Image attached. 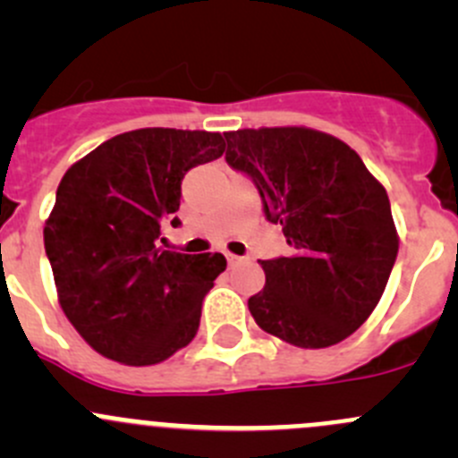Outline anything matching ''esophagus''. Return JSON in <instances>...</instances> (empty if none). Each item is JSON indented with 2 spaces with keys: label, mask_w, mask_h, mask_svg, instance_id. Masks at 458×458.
<instances>
[{
  "label": "esophagus",
  "mask_w": 458,
  "mask_h": 458,
  "mask_svg": "<svg viewBox=\"0 0 458 458\" xmlns=\"http://www.w3.org/2000/svg\"><path fill=\"white\" fill-rule=\"evenodd\" d=\"M225 259H228V263H230V266H234V263H239V261H242V257H237V255H230V252H228V255H225Z\"/></svg>",
  "instance_id": "obj_1"
}]
</instances>
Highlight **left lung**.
Masks as SVG:
<instances>
[{
  "mask_svg": "<svg viewBox=\"0 0 458 458\" xmlns=\"http://www.w3.org/2000/svg\"><path fill=\"white\" fill-rule=\"evenodd\" d=\"M225 141L228 165L252 179L293 248L261 261L266 285L248 299L257 326L299 348L339 344L370 317L394 267L386 188L348 143L310 128H248Z\"/></svg>",
  "mask_w": 458,
  "mask_h": 458,
  "instance_id": "1",
  "label": "left lung"
}]
</instances>
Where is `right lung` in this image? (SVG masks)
<instances>
[{
  "label": "right lung",
  "mask_w": 458,
  "mask_h": 458,
  "mask_svg": "<svg viewBox=\"0 0 458 458\" xmlns=\"http://www.w3.org/2000/svg\"><path fill=\"white\" fill-rule=\"evenodd\" d=\"M224 150L219 132L141 128L64 174L44 228L46 257L62 310L104 357L152 366L195 339L225 257L161 248V224H182V179Z\"/></svg>",
  "instance_id": "1"
}]
</instances>
